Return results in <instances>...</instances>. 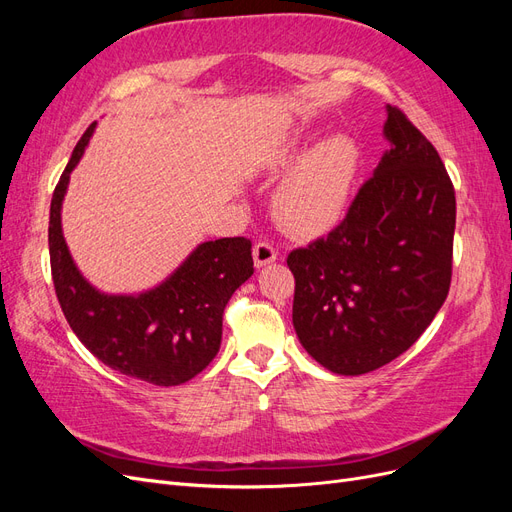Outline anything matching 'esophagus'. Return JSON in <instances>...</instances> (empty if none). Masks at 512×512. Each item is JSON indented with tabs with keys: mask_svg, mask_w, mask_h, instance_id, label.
<instances>
[{
	"mask_svg": "<svg viewBox=\"0 0 512 512\" xmlns=\"http://www.w3.org/2000/svg\"><path fill=\"white\" fill-rule=\"evenodd\" d=\"M275 260H277V250L269 241H260L254 245V265L258 269L271 265Z\"/></svg>",
	"mask_w": 512,
	"mask_h": 512,
	"instance_id": "esophagus-1",
	"label": "esophagus"
}]
</instances>
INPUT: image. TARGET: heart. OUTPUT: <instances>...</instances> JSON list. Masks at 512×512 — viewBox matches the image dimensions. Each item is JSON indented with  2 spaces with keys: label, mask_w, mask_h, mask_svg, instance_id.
<instances>
[{
  "label": "heart",
  "mask_w": 512,
  "mask_h": 512,
  "mask_svg": "<svg viewBox=\"0 0 512 512\" xmlns=\"http://www.w3.org/2000/svg\"><path fill=\"white\" fill-rule=\"evenodd\" d=\"M301 151V141H290L273 153L271 166L286 168ZM356 170L359 147L352 138L335 134L316 143L277 185L273 196L277 220L297 235H316L327 230L348 207Z\"/></svg>",
  "instance_id": "heart-1"
}]
</instances>
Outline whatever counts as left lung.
Segmentation results:
<instances>
[{"instance_id": "obj_1", "label": "left lung", "mask_w": 512, "mask_h": 512, "mask_svg": "<svg viewBox=\"0 0 512 512\" xmlns=\"http://www.w3.org/2000/svg\"><path fill=\"white\" fill-rule=\"evenodd\" d=\"M391 147L327 237L288 254L292 324L307 354L361 376L404 354L436 318L453 273L455 190L427 138L386 106Z\"/></svg>"}]
</instances>
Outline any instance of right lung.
<instances>
[{"label": "right lung", "mask_w": 512, "mask_h": 512, "mask_svg": "<svg viewBox=\"0 0 512 512\" xmlns=\"http://www.w3.org/2000/svg\"><path fill=\"white\" fill-rule=\"evenodd\" d=\"M94 130L91 123L76 143L51 200L49 252L61 312L83 346L119 374L156 386L183 384L220 350L224 307L254 273L252 241L200 243L162 284L138 294H106L91 286L70 256L61 205Z\"/></svg>", "instance_id": "1"}]
</instances>
